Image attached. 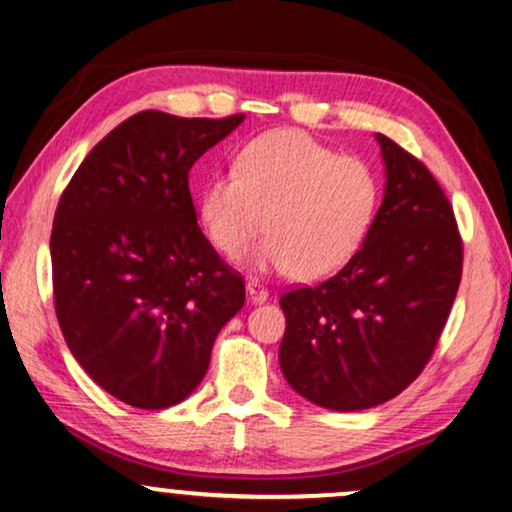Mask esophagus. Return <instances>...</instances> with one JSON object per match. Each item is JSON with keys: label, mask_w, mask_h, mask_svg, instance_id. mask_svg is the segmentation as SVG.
Instances as JSON below:
<instances>
[{"label": "esophagus", "mask_w": 512, "mask_h": 512, "mask_svg": "<svg viewBox=\"0 0 512 512\" xmlns=\"http://www.w3.org/2000/svg\"><path fill=\"white\" fill-rule=\"evenodd\" d=\"M246 292H248V299L253 301V304H264L266 299H269V290L262 283H257V280H250L246 285Z\"/></svg>", "instance_id": "esophagus-1"}]
</instances>
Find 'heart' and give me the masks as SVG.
Returning <instances> with one entry per match:
<instances>
[{
	"mask_svg": "<svg viewBox=\"0 0 512 512\" xmlns=\"http://www.w3.org/2000/svg\"><path fill=\"white\" fill-rule=\"evenodd\" d=\"M234 169L199 192L201 227L225 257H241L266 229L255 269L322 280L362 248L380 197L364 160L299 129H276L246 143Z\"/></svg>",
	"mask_w": 512,
	"mask_h": 512,
	"instance_id": "1",
	"label": "heart"
}]
</instances>
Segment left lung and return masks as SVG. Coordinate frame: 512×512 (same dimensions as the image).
<instances>
[{
    "instance_id": "8db88e82",
    "label": "left lung",
    "mask_w": 512,
    "mask_h": 512,
    "mask_svg": "<svg viewBox=\"0 0 512 512\" xmlns=\"http://www.w3.org/2000/svg\"><path fill=\"white\" fill-rule=\"evenodd\" d=\"M376 141L385 194L362 248L325 283L280 297V371L301 397L341 413L380 406L420 376L462 280L441 185L392 139Z\"/></svg>"
}]
</instances>
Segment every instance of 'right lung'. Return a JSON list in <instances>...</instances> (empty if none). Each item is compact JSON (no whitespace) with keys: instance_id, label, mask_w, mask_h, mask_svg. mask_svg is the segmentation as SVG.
<instances>
[{"instance_id":"right-lung-1","label":"right lung","mask_w":512,"mask_h":512,"mask_svg":"<svg viewBox=\"0 0 512 512\" xmlns=\"http://www.w3.org/2000/svg\"><path fill=\"white\" fill-rule=\"evenodd\" d=\"M243 115L141 111L106 134L57 204L50 262L71 355L111 397L160 410L197 390L246 285L197 227L192 164Z\"/></svg>"}]
</instances>
